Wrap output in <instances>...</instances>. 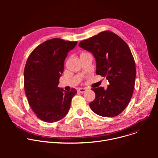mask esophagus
I'll return each mask as SVG.
<instances>
[{
	"mask_svg": "<svg viewBox=\"0 0 158 158\" xmlns=\"http://www.w3.org/2000/svg\"><path fill=\"white\" fill-rule=\"evenodd\" d=\"M86 91H87V90L85 88H79L78 90H77V91L80 93H83L85 92Z\"/></svg>",
	"mask_w": 158,
	"mask_h": 158,
	"instance_id": "obj_1",
	"label": "esophagus"
}]
</instances>
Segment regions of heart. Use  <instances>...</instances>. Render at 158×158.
I'll return each instance as SVG.
<instances>
[{
	"mask_svg": "<svg viewBox=\"0 0 158 158\" xmlns=\"http://www.w3.org/2000/svg\"><path fill=\"white\" fill-rule=\"evenodd\" d=\"M85 54V53H82V54Z\"/></svg>",
	"mask_w": 158,
	"mask_h": 158,
	"instance_id": "b5f03b06",
	"label": "heart"
}]
</instances>
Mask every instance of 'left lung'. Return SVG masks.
Listing matches in <instances>:
<instances>
[{
	"instance_id": "8db88e82",
	"label": "left lung",
	"mask_w": 158,
	"mask_h": 158,
	"mask_svg": "<svg viewBox=\"0 0 158 158\" xmlns=\"http://www.w3.org/2000/svg\"><path fill=\"white\" fill-rule=\"evenodd\" d=\"M79 46L91 52L96 62L98 75L106 77L109 84L92 89L95 99L92 110L103 117L119 115L128 105L136 79V65L127 44L118 35L104 31L81 41Z\"/></svg>"
}]
</instances>
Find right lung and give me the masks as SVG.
Segmentation results:
<instances>
[{"mask_svg":"<svg viewBox=\"0 0 158 158\" xmlns=\"http://www.w3.org/2000/svg\"><path fill=\"white\" fill-rule=\"evenodd\" d=\"M77 42L52 39L45 41L31 54L26 64L24 89L29 105L37 117L54 123L68 113L76 89L67 92L58 87L68 52Z\"/></svg>","mask_w":158,"mask_h":158,"instance_id":"obj_1","label":"right lung"}]
</instances>
